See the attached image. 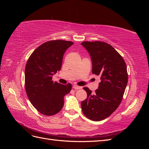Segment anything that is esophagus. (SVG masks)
Here are the masks:
<instances>
[{
	"instance_id": "1",
	"label": "esophagus",
	"mask_w": 149,
	"mask_h": 149,
	"mask_svg": "<svg viewBox=\"0 0 149 149\" xmlns=\"http://www.w3.org/2000/svg\"><path fill=\"white\" fill-rule=\"evenodd\" d=\"M73 88L74 89H81L82 88L81 86H77V85H74L73 86Z\"/></svg>"
}]
</instances>
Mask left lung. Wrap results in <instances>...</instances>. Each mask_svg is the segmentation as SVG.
<instances>
[{
  "mask_svg": "<svg viewBox=\"0 0 149 149\" xmlns=\"http://www.w3.org/2000/svg\"><path fill=\"white\" fill-rule=\"evenodd\" d=\"M91 58L92 73L101 77L99 87L93 94L88 88L83 89L87 98L81 102V109L89 119L100 121L116 110L123 100L128 81L127 66L123 58L107 43L83 42Z\"/></svg>",
  "mask_w": 149,
  "mask_h": 149,
  "instance_id": "8db88e82",
  "label": "left lung"
}]
</instances>
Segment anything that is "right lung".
Listing matches in <instances>:
<instances>
[{
  "label": "right lung",
  "instance_id": "add662e5",
  "mask_svg": "<svg viewBox=\"0 0 149 149\" xmlns=\"http://www.w3.org/2000/svg\"><path fill=\"white\" fill-rule=\"evenodd\" d=\"M73 43L61 40L47 42L35 49L26 62V94L31 104L45 116L59 112L64 105V96L71 90L70 83L53 82L52 76L61 70L64 53Z\"/></svg>",
  "mask_w": 149,
  "mask_h": 149
}]
</instances>
